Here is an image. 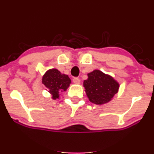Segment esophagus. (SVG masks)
Listing matches in <instances>:
<instances>
[{
    "instance_id": "34e87169",
    "label": "esophagus",
    "mask_w": 154,
    "mask_h": 154,
    "mask_svg": "<svg viewBox=\"0 0 154 154\" xmlns=\"http://www.w3.org/2000/svg\"><path fill=\"white\" fill-rule=\"evenodd\" d=\"M73 82L75 83V84H79V83H80V79L79 78H77V77H75V78L73 79Z\"/></svg>"
}]
</instances>
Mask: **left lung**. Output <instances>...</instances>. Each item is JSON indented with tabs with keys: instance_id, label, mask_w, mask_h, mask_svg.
Returning <instances> with one entry per match:
<instances>
[{
	"instance_id": "8db88e82",
	"label": "left lung",
	"mask_w": 154,
	"mask_h": 154,
	"mask_svg": "<svg viewBox=\"0 0 154 154\" xmlns=\"http://www.w3.org/2000/svg\"><path fill=\"white\" fill-rule=\"evenodd\" d=\"M88 78L84 81L83 85L92 103L98 105L106 103L117 93L119 85L111 76L99 70H94L88 74Z\"/></svg>"
}]
</instances>
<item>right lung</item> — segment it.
Here are the masks:
<instances>
[{"label": "right lung", "instance_id": "obj_1", "mask_svg": "<svg viewBox=\"0 0 154 154\" xmlns=\"http://www.w3.org/2000/svg\"><path fill=\"white\" fill-rule=\"evenodd\" d=\"M43 83L49 93L52 94L53 99H56L59 98L60 93L68 88L71 83V79L68 75H61L59 70L52 69L44 75Z\"/></svg>", "mask_w": 154, "mask_h": 154}]
</instances>
